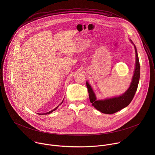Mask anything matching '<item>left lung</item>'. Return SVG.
Returning <instances> with one entry per match:
<instances>
[{
  "label": "left lung",
  "mask_w": 155,
  "mask_h": 155,
  "mask_svg": "<svg viewBox=\"0 0 155 155\" xmlns=\"http://www.w3.org/2000/svg\"><path fill=\"white\" fill-rule=\"evenodd\" d=\"M130 41L133 44L135 48L136 57V67L130 85L128 90L124 94L118 97L105 99L104 100H97L92 87L89 83L86 82V86L88 90V93H89V97L91 103L95 108L103 114H113L127 107L130 103L132 99L134 98L137 90L140 78V63L136 47L131 40Z\"/></svg>",
  "instance_id": "1"
}]
</instances>
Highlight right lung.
<instances>
[{
    "mask_svg": "<svg viewBox=\"0 0 155 155\" xmlns=\"http://www.w3.org/2000/svg\"><path fill=\"white\" fill-rule=\"evenodd\" d=\"M62 102H63V101H62V102L61 103V104H62ZM61 104H59V105H61ZM59 105L58 106H57V107H56L55 108H54L53 110H51V111H50L49 112H47V113H45V114H38V115H43V114H45V115H47V114H51V112H53V111H54V110H56V109H57V108H58V107L59 106Z\"/></svg>",
    "mask_w": 155,
    "mask_h": 155,
    "instance_id": "add662e5",
    "label": "right lung"
}]
</instances>
